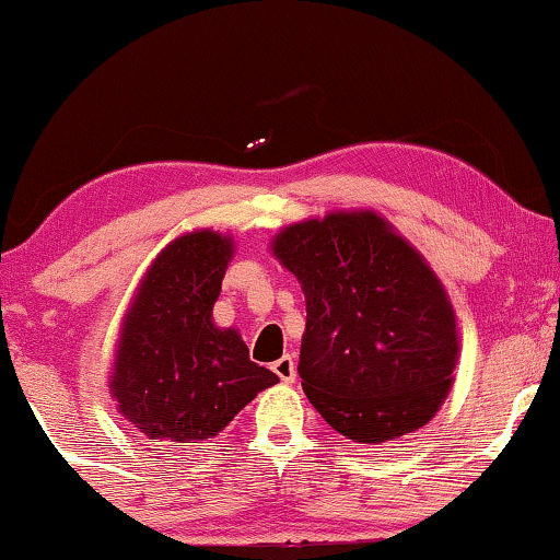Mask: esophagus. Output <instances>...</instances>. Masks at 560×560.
I'll return each mask as SVG.
<instances>
[{
  "mask_svg": "<svg viewBox=\"0 0 560 560\" xmlns=\"http://www.w3.org/2000/svg\"><path fill=\"white\" fill-rule=\"evenodd\" d=\"M272 370L282 383H293L295 381V360L290 358V354H285V358H280L278 362H275Z\"/></svg>",
  "mask_w": 560,
  "mask_h": 560,
  "instance_id": "obj_1",
  "label": "esophagus"
}]
</instances>
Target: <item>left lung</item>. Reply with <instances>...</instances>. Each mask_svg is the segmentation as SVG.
Segmentation results:
<instances>
[{"mask_svg": "<svg viewBox=\"0 0 560 560\" xmlns=\"http://www.w3.org/2000/svg\"><path fill=\"white\" fill-rule=\"evenodd\" d=\"M270 252L306 295L298 373L326 424L381 445L430 422L453 386L460 337L422 254L365 208L290 223Z\"/></svg>", "mask_w": 560, "mask_h": 560, "instance_id": "8db88e82", "label": "left lung"}]
</instances>
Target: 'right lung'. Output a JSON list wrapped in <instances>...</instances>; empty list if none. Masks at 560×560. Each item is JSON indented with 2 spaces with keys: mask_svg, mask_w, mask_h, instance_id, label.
Masks as SVG:
<instances>
[{
  "mask_svg": "<svg viewBox=\"0 0 560 560\" xmlns=\"http://www.w3.org/2000/svg\"><path fill=\"white\" fill-rule=\"evenodd\" d=\"M234 257V238L213 229L177 236L143 272L115 347L110 396L149 440L215 438L259 390L280 381L249 360L234 326L213 322V303Z\"/></svg>",
  "mask_w": 560,
  "mask_h": 560,
  "instance_id": "add662e5",
  "label": "right lung"
}]
</instances>
